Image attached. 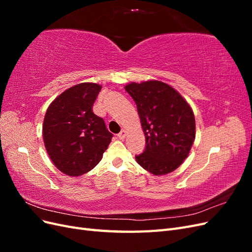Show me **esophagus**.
<instances>
[{"label":"esophagus","mask_w":252,"mask_h":252,"mask_svg":"<svg viewBox=\"0 0 252 252\" xmlns=\"http://www.w3.org/2000/svg\"><path fill=\"white\" fill-rule=\"evenodd\" d=\"M118 136H119V139H121V140H124L125 139V136H126V130H122L119 134H118Z\"/></svg>","instance_id":"obj_1"}]
</instances>
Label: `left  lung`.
I'll list each match as a JSON object with an SVG mask.
<instances>
[{
	"mask_svg": "<svg viewBox=\"0 0 252 252\" xmlns=\"http://www.w3.org/2000/svg\"><path fill=\"white\" fill-rule=\"evenodd\" d=\"M136 104L146 140L135 159L155 175L167 174L188 157L195 138L192 109L177 90L159 81L125 86Z\"/></svg>",
	"mask_w": 252,
	"mask_h": 252,
	"instance_id": "obj_1",
	"label": "left lung"
}]
</instances>
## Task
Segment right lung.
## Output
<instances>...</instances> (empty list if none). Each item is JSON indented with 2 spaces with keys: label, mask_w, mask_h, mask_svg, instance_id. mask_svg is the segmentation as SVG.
Wrapping results in <instances>:
<instances>
[{
  "label": "right lung",
  "mask_w": 252,
  "mask_h": 252,
  "mask_svg": "<svg viewBox=\"0 0 252 252\" xmlns=\"http://www.w3.org/2000/svg\"><path fill=\"white\" fill-rule=\"evenodd\" d=\"M101 86L81 83L68 88L46 111L43 139L59 170L70 177L90 171L101 161L113 134L93 111Z\"/></svg>",
  "instance_id": "1"
}]
</instances>
